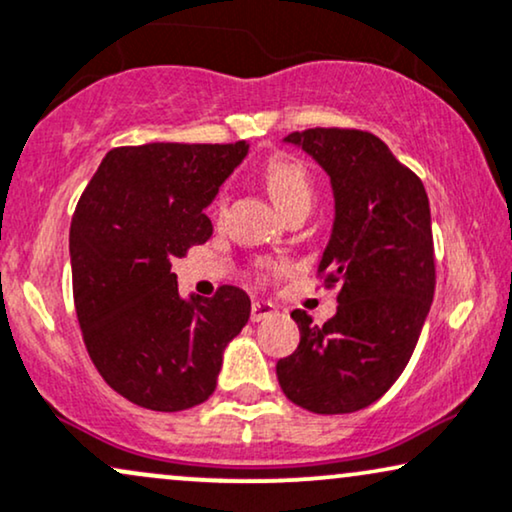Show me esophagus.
<instances>
[{
    "mask_svg": "<svg viewBox=\"0 0 512 512\" xmlns=\"http://www.w3.org/2000/svg\"><path fill=\"white\" fill-rule=\"evenodd\" d=\"M276 314V307L271 302H252L250 307V321H264L269 319V316Z\"/></svg>",
    "mask_w": 512,
    "mask_h": 512,
    "instance_id": "esophagus-1",
    "label": "esophagus"
}]
</instances>
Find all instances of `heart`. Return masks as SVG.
I'll use <instances>...</instances> for the list:
<instances>
[{"instance_id": "b5f03b06", "label": "heart", "mask_w": 512, "mask_h": 512, "mask_svg": "<svg viewBox=\"0 0 512 512\" xmlns=\"http://www.w3.org/2000/svg\"><path fill=\"white\" fill-rule=\"evenodd\" d=\"M264 181H267V189L274 198V203L283 212L293 210L295 205H312L314 198V181L312 174H309L307 167H304L300 160L293 158V155H274L269 158L262 167ZM226 198L219 196L217 210H224ZM281 269V264L276 262H257L255 274L257 278H267L269 274Z\"/></svg>"}]
</instances>
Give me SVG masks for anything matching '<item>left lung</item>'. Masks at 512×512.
<instances>
[{"mask_svg": "<svg viewBox=\"0 0 512 512\" xmlns=\"http://www.w3.org/2000/svg\"><path fill=\"white\" fill-rule=\"evenodd\" d=\"M335 191V224L316 276L338 290L323 326L295 309L300 345L278 359V385L314 413L366 409L394 385L423 331L435 295L428 193L383 139L364 129L314 127L288 134Z\"/></svg>", "mask_w": 512, "mask_h": 512, "instance_id": "8db88e82", "label": "left lung"}]
</instances>
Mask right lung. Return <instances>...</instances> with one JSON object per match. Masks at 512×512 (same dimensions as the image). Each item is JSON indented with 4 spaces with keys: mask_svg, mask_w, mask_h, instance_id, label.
<instances>
[{
    "mask_svg": "<svg viewBox=\"0 0 512 512\" xmlns=\"http://www.w3.org/2000/svg\"><path fill=\"white\" fill-rule=\"evenodd\" d=\"M248 153L236 144H144L106 153L70 224L73 300L101 378L151 411H184L215 392L226 342L250 297L219 286L181 300L174 257L212 236L205 208Z\"/></svg>",
    "mask_w": 512,
    "mask_h": 512,
    "instance_id": "right-lung-1",
    "label": "right lung"
}]
</instances>
